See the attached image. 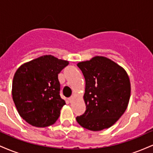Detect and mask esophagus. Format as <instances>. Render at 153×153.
<instances>
[{
	"label": "esophagus",
	"mask_w": 153,
	"mask_h": 153,
	"mask_svg": "<svg viewBox=\"0 0 153 153\" xmlns=\"http://www.w3.org/2000/svg\"><path fill=\"white\" fill-rule=\"evenodd\" d=\"M73 99H74V96H71V97H70L69 99H68V100H69V101H70V102H72V101H73Z\"/></svg>",
	"instance_id": "esophagus-1"
}]
</instances>
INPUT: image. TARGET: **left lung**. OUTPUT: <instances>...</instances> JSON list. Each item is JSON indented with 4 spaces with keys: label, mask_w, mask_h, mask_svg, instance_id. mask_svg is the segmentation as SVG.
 Segmentation results:
<instances>
[{
    "label": "left lung",
    "mask_w": 153,
    "mask_h": 153,
    "mask_svg": "<svg viewBox=\"0 0 153 153\" xmlns=\"http://www.w3.org/2000/svg\"><path fill=\"white\" fill-rule=\"evenodd\" d=\"M85 80L86 110L76 117L80 126L101 131L114 124L128 106L131 84L125 70L111 59L95 56L77 64Z\"/></svg>",
    "instance_id": "1"
}]
</instances>
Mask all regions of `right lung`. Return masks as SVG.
Returning a JSON list of instances; mask_svg holds the SVG:
<instances>
[{"instance_id":"right-lung-1","label":"right lung","mask_w":153,"mask_h":153,"mask_svg":"<svg viewBox=\"0 0 153 153\" xmlns=\"http://www.w3.org/2000/svg\"><path fill=\"white\" fill-rule=\"evenodd\" d=\"M69 62L43 55L22 65L12 82V98L19 115L31 125L54 124L65 102L59 96L58 74Z\"/></svg>"}]
</instances>
